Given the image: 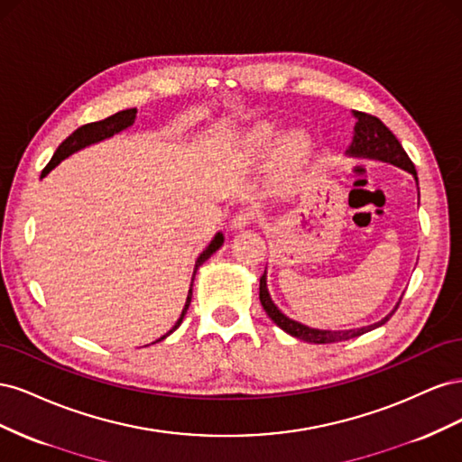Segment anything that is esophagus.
Returning <instances> with one entry per match:
<instances>
[{"instance_id": "34e87169", "label": "esophagus", "mask_w": 462, "mask_h": 462, "mask_svg": "<svg viewBox=\"0 0 462 462\" xmlns=\"http://www.w3.org/2000/svg\"><path fill=\"white\" fill-rule=\"evenodd\" d=\"M254 219V214L253 212H246V209H241V212H236L231 219V229L233 231H241L245 227L250 226V221Z\"/></svg>"}]
</instances>
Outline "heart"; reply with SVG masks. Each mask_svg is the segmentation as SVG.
<instances>
[{
	"label": "heart",
	"mask_w": 462,
	"mask_h": 462,
	"mask_svg": "<svg viewBox=\"0 0 462 462\" xmlns=\"http://www.w3.org/2000/svg\"><path fill=\"white\" fill-rule=\"evenodd\" d=\"M283 134L282 125L275 121H258L241 136V150L246 158H263L273 151V170L277 175L289 177L309 163L316 152V143L310 133L292 131Z\"/></svg>",
	"instance_id": "obj_1"
}]
</instances>
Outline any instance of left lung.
<instances>
[{"instance_id": "8db88e82", "label": "left lung", "mask_w": 462, "mask_h": 462, "mask_svg": "<svg viewBox=\"0 0 462 462\" xmlns=\"http://www.w3.org/2000/svg\"><path fill=\"white\" fill-rule=\"evenodd\" d=\"M353 116H355L356 123H355L353 143L346 150V156L365 158V160H377V162L397 165V167H401V170L411 173L416 180V185H418V175H416V170H414V163L407 156V152L402 150V146L395 138V134L391 133L385 127V125L374 116L362 114V111H353ZM260 302L263 306L265 314L272 318V321L277 328H282L285 333L292 335V337L302 339L306 343H318L319 345V343H337V341L353 339V337H358V335H362V333H368L375 328L383 326L385 321L395 314L401 300L383 319L375 321V324H372V326L356 328V329H337V331H335V329L333 331L331 329H318V328H310V326L300 324V321L285 316L282 310L277 309L275 302L270 297L268 277H265V272H263V275L260 277Z\"/></svg>"}]
</instances>
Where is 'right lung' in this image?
Segmentation results:
<instances>
[{"instance_id":"add662e5","label":"right lung","mask_w":462,"mask_h":462,"mask_svg":"<svg viewBox=\"0 0 462 462\" xmlns=\"http://www.w3.org/2000/svg\"><path fill=\"white\" fill-rule=\"evenodd\" d=\"M136 119V107H131V109H123L119 111V114L111 116L107 119H102V121H96V123H88V125H82V127H79L73 134H69L65 141L60 144V148L55 150V153L51 156L50 163L44 167V171H42V177H46L51 170H55L63 160H67L69 156H73L75 152L87 148V146H92V144H97L106 141V138H111L114 134H119L121 131L129 129L131 125L134 123ZM223 241H226V236H223V233H216V236L212 241H209V245L202 250V254L197 258V263H194V272H192V283H194V275H197V270L200 268V265L212 256L216 250L221 248ZM192 283H190V289H189V295H187V302H185V309L183 312H180V318L175 321V326L167 331L163 337H160L158 341L165 339L167 335H171L180 324H183V318L189 310V304L192 300Z\"/></svg>"}]
</instances>
